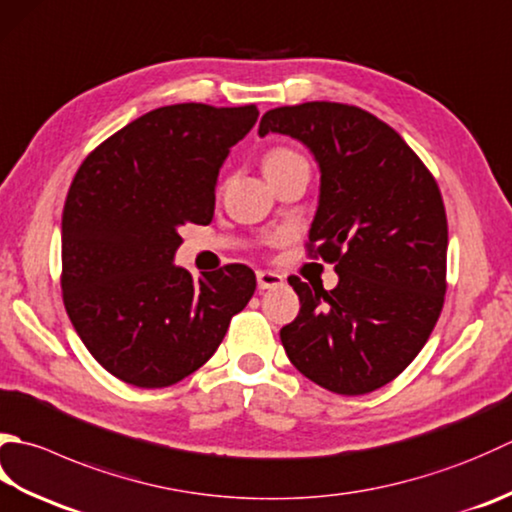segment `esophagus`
<instances>
[{
    "label": "esophagus",
    "mask_w": 512,
    "mask_h": 512,
    "mask_svg": "<svg viewBox=\"0 0 512 512\" xmlns=\"http://www.w3.org/2000/svg\"><path fill=\"white\" fill-rule=\"evenodd\" d=\"M284 284V277L279 273H273V270H257V286L259 290H270V288H279Z\"/></svg>",
    "instance_id": "obj_1"
}]
</instances>
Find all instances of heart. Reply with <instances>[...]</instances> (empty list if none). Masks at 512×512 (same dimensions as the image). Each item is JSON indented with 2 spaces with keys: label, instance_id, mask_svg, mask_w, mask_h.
<instances>
[{
  "label": "heart",
  "instance_id": "heart-1",
  "mask_svg": "<svg viewBox=\"0 0 512 512\" xmlns=\"http://www.w3.org/2000/svg\"><path fill=\"white\" fill-rule=\"evenodd\" d=\"M299 157H302V155H299L297 150H293V148H284V146L270 148L268 153L264 155V162H262L264 173H268V170H273V168L282 166V164L293 162V159H299Z\"/></svg>",
  "mask_w": 512,
  "mask_h": 512
}]
</instances>
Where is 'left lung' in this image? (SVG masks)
Here are the masks:
<instances>
[{
	"label": "left lung",
	"mask_w": 512,
	"mask_h": 512,
	"mask_svg": "<svg viewBox=\"0 0 512 512\" xmlns=\"http://www.w3.org/2000/svg\"><path fill=\"white\" fill-rule=\"evenodd\" d=\"M313 150L322 195L306 255L335 264L324 290L288 277L299 315L279 330L293 366L337 395L386 386L428 342L444 308L448 222L435 177L393 128L339 102L273 108L259 135Z\"/></svg>",
	"instance_id": "left-lung-1"
}]
</instances>
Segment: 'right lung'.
<instances>
[{
    "mask_svg": "<svg viewBox=\"0 0 512 512\" xmlns=\"http://www.w3.org/2000/svg\"><path fill=\"white\" fill-rule=\"evenodd\" d=\"M255 104H175L137 117L79 166L62 215V297L88 353L137 388H166L204 366L255 293L226 264L204 279L173 266L179 228L210 224L228 150Z\"/></svg>",
    "mask_w": 512,
    "mask_h": 512,
    "instance_id": "1",
    "label": "right lung"
}]
</instances>
